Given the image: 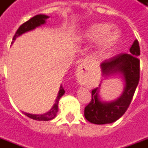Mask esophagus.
<instances>
[{"instance_id":"1","label":"esophagus","mask_w":148,"mask_h":148,"mask_svg":"<svg viewBox=\"0 0 148 148\" xmlns=\"http://www.w3.org/2000/svg\"><path fill=\"white\" fill-rule=\"evenodd\" d=\"M82 69H83V66H80L78 67V70H77V71H78V73H79V74H80V72L82 71Z\"/></svg>"}]
</instances>
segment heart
Segmentation results:
<instances>
[{
	"instance_id": "1",
	"label": "heart",
	"mask_w": 148,
	"mask_h": 148,
	"mask_svg": "<svg viewBox=\"0 0 148 148\" xmlns=\"http://www.w3.org/2000/svg\"><path fill=\"white\" fill-rule=\"evenodd\" d=\"M112 25L109 24H95L88 27L85 36L90 41H99V54L106 57L114 51L121 37L116 29H112Z\"/></svg>"
}]
</instances>
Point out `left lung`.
<instances>
[{
    "mask_svg": "<svg viewBox=\"0 0 148 148\" xmlns=\"http://www.w3.org/2000/svg\"><path fill=\"white\" fill-rule=\"evenodd\" d=\"M129 54L121 53L104 61L101 64L103 74H121L125 81L123 93L117 100L104 102L100 100L99 88L92 90V99L84 110L85 117L95 124H110L117 121L130 106L140 81V46L136 39L129 50Z\"/></svg>",
    "mask_w": 148,
    "mask_h": 148,
    "instance_id": "8db88e82",
    "label": "left lung"
}]
</instances>
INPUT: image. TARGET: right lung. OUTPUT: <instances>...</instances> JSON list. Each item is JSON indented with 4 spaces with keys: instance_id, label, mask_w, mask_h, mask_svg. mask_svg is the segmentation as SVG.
Here are the masks:
<instances>
[{
    "instance_id": "right-lung-1",
    "label": "right lung",
    "mask_w": 148,
    "mask_h": 148,
    "mask_svg": "<svg viewBox=\"0 0 148 148\" xmlns=\"http://www.w3.org/2000/svg\"><path fill=\"white\" fill-rule=\"evenodd\" d=\"M49 18V16H46V15H36L34 17L31 18L29 21H27V22H25L23 24H21L20 27L18 28L16 32L14 35L13 36V39L12 40H15L16 39V37H18L19 36H21L24 32H27L28 31L33 30L36 27H39L42 24H45V21ZM65 93V90L63 89V87L61 85L60 86V90L58 91V94L57 96V98L55 100V103L54 106L52 107V109L50 110L49 112H47V113L42 115H34V114H30V113H27V112H24V114L27 116V117L31 118V119H33V120H36V121H50V120H52L55 117V116L58 112V101H59V99Z\"/></svg>"
}]
</instances>
